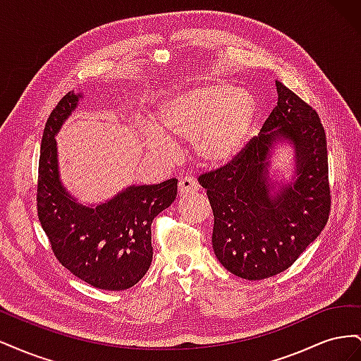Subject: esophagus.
Instances as JSON below:
<instances>
[{
	"mask_svg": "<svg viewBox=\"0 0 361 361\" xmlns=\"http://www.w3.org/2000/svg\"><path fill=\"white\" fill-rule=\"evenodd\" d=\"M178 190H179V194H190V192H194L199 190V182L197 179H195L194 176H183L180 180H179V185H178Z\"/></svg>",
	"mask_w": 361,
	"mask_h": 361,
	"instance_id": "obj_1",
	"label": "esophagus"
}]
</instances>
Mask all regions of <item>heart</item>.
I'll list each match as a JSON object with an SVG mask.
<instances>
[{
	"mask_svg": "<svg viewBox=\"0 0 361 361\" xmlns=\"http://www.w3.org/2000/svg\"><path fill=\"white\" fill-rule=\"evenodd\" d=\"M256 105L251 94L231 84L190 89L170 97L158 113L159 129H152L149 146L171 154L167 135L191 141L195 155L211 166L232 161L243 150L255 122Z\"/></svg>",
	"mask_w": 361,
	"mask_h": 361,
	"instance_id": "obj_1",
	"label": "heart"
}]
</instances>
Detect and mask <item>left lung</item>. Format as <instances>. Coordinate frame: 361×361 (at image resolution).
Listing matches in <instances>:
<instances>
[{"instance_id":"obj_1","label":"left lung","mask_w":361,"mask_h":361,"mask_svg":"<svg viewBox=\"0 0 361 361\" xmlns=\"http://www.w3.org/2000/svg\"><path fill=\"white\" fill-rule=\"evenodd\" d=\"M276 85L279 101L260 134L232 161L199 176L214 212L215 256L245 280H264L288 269L322 232L331 211L319 114L285 84ZM280 137L298 149V180L271 200L266 158Z\"/></svg>"}]
</instances>
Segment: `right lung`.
<instances>
[{
	"label": "right lung",
	"mask_w": 361,
	"mask_h": 361,
	"mask_svg": "<svg viewBox=\"0 0 361 361\" xmlns=\"http://www.w3.org/2000/svg\"><path fill=\"white\" fill-rule=\"evenodd\" d=\"M80 94L69 92L51 111L43 129L37 216L54 256L93 288L125 290L145 277L154 247L150 226L178 195V179L129 187L105 204L85 207L64 191L59 179L56 138Z\"/></svg>",
	"instance_id": "obj_1"
}]
</instances>
